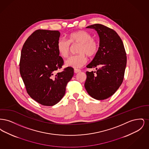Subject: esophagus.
<instances>
[{"mask_svg": "<svg viewBox=\"0 0 149 149\" xmlns=\"http://www.w3.org/2000/svg\"><path fill=\"white\" fill-rule=\"evenodd\" d=\"M81 71V70H80V69H74V72L75 73H78V72H80Z\"/></svg>", "mask_w": 149, "mask_h": 149, "instance_id": "esophagus-1", "label": "esophagus"}]
</instances>
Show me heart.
<instances>
[{
  "mask_svg": "<svg viewBox=\"0 0 149 149\" xmlns=\"http://www.w3.org/2000/svg\"><path fill=\"white\" fill-rule=\"evenodd\" d=\"M68 40L60 38L57 43V49L60 55L66 58L68 56L71 49V44L80 43L78 49L79 54L69 57L65 65L74 68H79L87 62V57L95 56L99 49L98 41L92 38L90 33L84 30L73 32L68 35Z\"/></svg>",
  "mask_w": 149,
  "mask_h": 149,
  "instance_id": "heart-1",
  "label": "heart"
}]
</instances>
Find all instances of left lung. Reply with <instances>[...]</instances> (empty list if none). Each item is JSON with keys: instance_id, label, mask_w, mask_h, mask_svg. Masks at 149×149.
<instances>
[{"instance_id": "8db88e82", "label": "left lung", "mask_w": 149, "mask_h": 149, "mask_svg": "<svg viewBox=\"0 0 149 149\" xmlns=\"http://www.w3.org/2000/svg\"><path fill=\"white\" fill-rule=\"evenodd\" d=\"M86 28L97 31L100 43L97 54L86 66L88 68H97V71L86 72L84 86L92 98L104 100L112 96L122 83L127 63L126 53L120 37L113 29L101 24Z\"/></svg>"}]
</instances>
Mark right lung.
<instances>
[{"instance_id":"right-lung-1","label":"right lung","mask_w":149,"mask_h":149,"mask_svg":"<svg viewBox=\"0 0 149 149\" xmlns=\"http://www.w3.org/2000/svg\"><path fill=\"white\" fill-rule=\"evenodd\" d=\"M58 31L37 29L24 43L19 71L29 95L38 103L52 106L64 97L66 87L74 75V69L62 71L64 61L57 49Z\"/></svg>"}]
</instances>
